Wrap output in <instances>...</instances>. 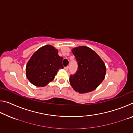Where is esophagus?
I'll return each mask as SVG.
<instances>
[{
  "label": "esophagus",
  "instance_id": "obj_1",
  "mask_svg": "<svg viewBox=\"0 0 133 133\" xmlns=\"http://www.w3.org/2000/svg\"><path fill=\"white\" fill-rule=\"evenodd\" d=\"M64 69L66 70V71H67L69 70V66H66V67H64Z\"/></svg>",
  "mask_w": 133,
  "mask_h": 133
}]
</instances>
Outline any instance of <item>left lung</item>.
<instances>
[{"label":"left lung","instance_id":"1","mask_svg":"<svg viewBox=\"0 0 133 133\" xmlns=\"http://www.w3.org/2000/svg\"><path fill=\"white\" fill-rule=\"evenodd\" d=\"M76 57L78 69L70 76V83L76 91L86 93L93 91L104 79L106 67L95 51L87 46L72 49Z\"/></svg>","mask_w":133,"mask_h":133}]
</instances>
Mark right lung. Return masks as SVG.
Listing matches in <instances>:
<instances>
[{"label": "right lung", "instance_id": "right-lung-1", "mask_svg": "<svg viewBox=\"0 0 133 133\" xmlns=\"http://www.w3.org/2000/svg\"><path fill=\"white\" fill-rule=\"evenodd\" d=\"M63 58L51 45L40 48L33 54L26 64V77L37 87H44L53 81L57 71L63 68Z\"/></svg>", "mask_w": 133, "mask_h": 133}]
</instances>
